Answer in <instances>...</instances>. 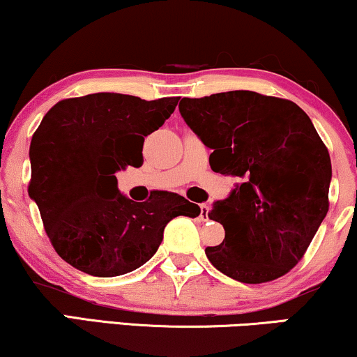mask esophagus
I'll use <instances>...</instances> for the list:
<instances>
[{"mask_svg": "<svg viewBox=\"0 0 357 357\" xmlns=\"http://www.w3.org/2000/svg\"><path fill=\"white\" fill-rule=\"evenodd\" d=\"M199 207H201V214H199L201 220H207V214H209V206L201 204Z\"/></svg>", "mask_w": 357, "mask_h": 357, "instance_id": "obj_1", "label": "esophagus"}]
</instances>
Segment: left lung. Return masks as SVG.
<instances>
[{"label":"left lung","mask_w":357,"mask_h":357,"mask_svg":"<svg viewBox=\"0 0 357 357\" xmlns=\"http://www.w3.org/2000/svg\"><path fill=\"white\" fill-rule=\"evenodd\" d=\"M179 114L212 150V171L237 178L209 219L222 224L207 247L219 272L242 283L285 275L326 218L331 160L310 116L290 100L250 90L183 98Z\"/></svg>","instance_id":"8db88e82"}]
</instances>
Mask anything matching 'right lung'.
Listing matches in <instances>:
<instances>
[{"instance_id": "add662e5", "label": "right lung", "mask_w": 357, "mask_h": 357, "mask_svg": "<svg viewBox=\"0 0 357 357\" xmlns=\"http://www.w3.org/2000/svg\"><path fill=\"white\" fill-rule=\"evenodd\" d=\"M178 100L98 92L61 100L44 115L31 139L28 192L54 249L74 268L93 277L133 272L156 254L171 219L199 215V206L174 192L135 202L116 181L125 166L143 165L145 137Z\"/></svg>"}]
</instances>
